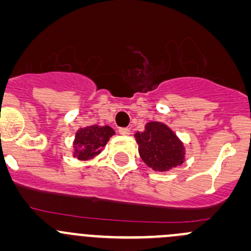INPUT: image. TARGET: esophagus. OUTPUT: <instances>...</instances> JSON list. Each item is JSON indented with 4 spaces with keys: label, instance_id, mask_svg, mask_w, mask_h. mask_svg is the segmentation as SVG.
<instances>
[{
    "label": "esophagus",
    "instance_id": "esophagus-1",
    "mask_svg": "<svg viewBox=\"0 0 251 251\" xmlns=\"http://www.w3.org/2000/svg\"><path fill=\"white\" fill-rule=\"evenodd\" d=\"M119 133H120L121 136H128V134H130V130L126 127H121L119 128Z\"/></svg>",
    "mask_w": 251,
    "mask_h": 251
}]
</instances>
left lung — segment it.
I'll return each mask as SVG.
<instances>
[{"label": "left lung", "instance_id": "1", "mask_svg": "<svg viewBox=\"0 0 251 251\" xmlns=\"http://www.w3.org/2000/svg\"><path fill=\"white\" fill-rule=\"evenodd\" d=\"M134 137L139 156L154 171L166 172L183 163L185 154L183 144L163 124L148 123L144 132H137Z\"/></svg>", "mask_w": 251, "mask_h": 251}]
</instances>
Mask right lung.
Listing matches in <instances>:
<instances>
[{
	"instance_id": "obj_1",
	"label": "right lung",
	"mask_w": 251,
	"mask_h": 251,
	"mask_svg": "<svg viewBox=\"0 0 251 251\" xmlns=\"http://www.w3.org/2000/svg\"><path fill=\"white\" fill-rule=\"evenodd\" d=\"M114 134L109 126L92 125L80 128L75 133V156L78 160H90L101 152L110 137Z\"/></svg>"
}]
</instances>
